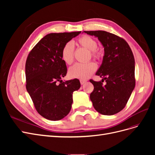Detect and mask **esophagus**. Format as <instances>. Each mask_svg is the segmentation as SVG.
I'll return each instance as SVG.
<instances>
[{"label":"esophagus","mask_w":155,"mask_h":155,"mask_svg":"<svg viewBox=\"0 0 155 155\" xmlns=\"http://www.w3.org/2000/svg\"><path fill=\"white\" fill-rule=\"evenodd\" d=\"M86 80H84V79H80V83L81 85H83V84H85L86 83Z\"/></svg>","instance_id":"esophagus-1"}]
</instances>
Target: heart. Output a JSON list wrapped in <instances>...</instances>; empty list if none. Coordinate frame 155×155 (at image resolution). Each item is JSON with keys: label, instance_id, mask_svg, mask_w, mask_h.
I'll return each mask as SVG.
<instances>
[{"label": "heart", "instance_id": "1", "mask_svg": "<svg viewBox=\"0 0 155 155\" xmlns=\"http://www.w3.org/2000/svg\"><path fill=\"white\" fill-rule=\"evenodd\" d=\"M76 43L90 50L91 56L95 59H99L102 55L101 50L97 46L96 41L92 37L83 35L79 37L76 41ZM61 57L64 63L67 64H71L74 61V50L71 43H67L61 49ZM96 64L90 62L85 64L76 63L70 67L68 70L70 77L81 79H86L90 77L96 71Z\"/></svg>", "mask_w": 155, "mask_h": 155}]
</instances>
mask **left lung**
Returning a JSON list of instances; mask_svg holds the SVG:
<instances>
[{
    "label": "left lung",
    "mask_w": 155,
    "mask_h": 155,
    "mask_svg": "<svg viewBox=\"0 0 155 155\" xmlns=\"http://www.w3.org/2000/svg\"><path fill=\"white\" fill-rule=\"evenodd\" d=\"M94 35L104 47L103 62L96 72L101 81L91 79L90 95L94 109L104 115H113L125 107L135 87L134 58L128 43L121 37L105 31H84ZM105 80L106 85L102 82Z\"/></svg>",
    "instance_id": "8db88e82"
}]
</instances>
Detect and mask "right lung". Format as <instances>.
<instances>
[{
	"instance_id": "obj_1",
	"label": "right lung",
	"mask_w": 155,
	"mask_h": 155,
	"mask_svg": "<svg viewBox=\"0 0 155 155\" xmlns=\"http://www.w3.org/2000/svg\"><path fill=\"white\" fill-rule=\"evenodd\" d=\"M81 31L51 33L41 39L28 55L26 87L38 113L45 118L61 120L70 111L72 93L80 88L79 79L63 82L67 68L61 57L63 46Z\"/></svg>"
}]
</instances>
